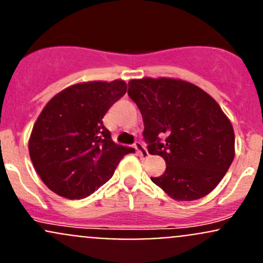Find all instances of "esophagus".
Wrapping results in <instances>:
<instances>
[{"label": "esophagus", "instance_id": "obj_1", "mask_svg": "<svg viewBox=\"0 0 263 263\" xmlns=\"http://www.w3.org/2000/svg\"><path fill=\"white\" fill-rule=\"evenodd\" d=\"M135 148H136V151L137 153H139V155L141 157H142V159H146V157H148V153H147V150H146V147H145V145H143L142 142H140V141H136V142H135Z\"/></svg>", "mask_w": 263, "mask_h": 263}]
</instances>
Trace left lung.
I'll return each mask as SVG.
<instances>
[{
  "label": "left lung",
  "instance_id": "1",
  "mask_svg": "<svg viewBox=\"0 0 263 263\" xmlns=\"http://www.w3.org/2000/svg\"><path fill=\"white\" fill-rule=\"evenodd\" d=\"M128 96L143 120L148 154L166 162L151 178L175 200L205 197L234 159V132L219 104L203 89L171 78L134 79Z\"/></svg>",
  "mask_w": 263,
  "mask_h": 263
}]
</instances>
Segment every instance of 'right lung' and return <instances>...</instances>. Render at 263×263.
I'll return each mask as SVG.
<instances>
[{
    "instance_id": "add662e5",
    "label": "right lung",
    "mask_w": 263,
    "mask_h": 263,
    "mask_svg": "<svg viewBox=\"0 0 263 263\" xmlns=\"http://www.w3.org/2000/svg\"><path fill=\"white\" fill-rule=\"evenodd\" d=\"M123 81L88 82L65 88L44 107L32 128L29 153L44 184L60 197L83 199L112 178L134 148L117 145L103 117L126 95Z\"/></svg>"
}]
</instances>
